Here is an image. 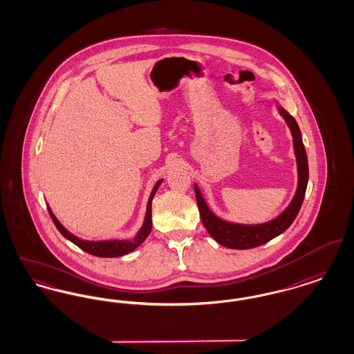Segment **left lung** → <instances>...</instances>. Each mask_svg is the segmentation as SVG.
<instances>
[{
  "label": "left lung",
  "instance_id": "1",
  "mask_svg": "<svg viewBox=\"0 0 354 354\" xmlns=\"http://www.w3.org/2000/svg\"><path fill=\"white\" fill-rule=\"evenodd\" d=\"M279 113L283 118L286 119V124L289 126L290 133L293 136V147H295L297 169H299V185H297L296 195L293 196V201L286 207V211L280 216L270 220L268 223L254 224V225L235 224V223L224 221L211 212V209L208 208V205L203 199L198 185H194L203 225L205 227V230L208 231L209 235L212 236L219 244L227 247V248L250 250V248H254V247L268 243L273 237H276L286 231V228L293 223V220L296 219V216L301 208V204L305 198L306 185H308V176H309L306 151L304 147L301 131H300L297 122L280 106H279Z\"/></svg>",
  "mask_w": 354,
  "mask_h": 354
}]
</instances>
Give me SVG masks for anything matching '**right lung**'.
Wrapping results in <instances>:
<instances>
[{
	"label": "right lung",
	"mask_w": 354,
	"mask_h": 354,
	"mask_svg": "<svg viewBox=\"0 0 354 354\" xmlns=\"http://www.w3.org/2000/svg\"><path fill=\"white\" fill-rule=\"evenodd\" d=\"M163 182V179L158 180V183L153 185L152 188L151 195H150V199L147 203V211H146V218H145V223L142 225V228L139 230V232L136 234L133 240H104V241H87V240H82L77 236L70 234L68 230L57 220V218L54 216V214L51 212L50 208L48 207L49 209V214H50L51 220L53 223L55 224L57 230L65 236L68 240H70L71 243H74L77 247H80L84 252L90 253V254H94V256H98V257H118V256H123L126 253H130L131 251H134L135 248H138L146 239L147 236L150 235L152 228V220H151V203L153 199V195L158 189V187L160 185V183Z\"/></svg>",
	"instance_id": "right-lung-1"
}]
</instances>
